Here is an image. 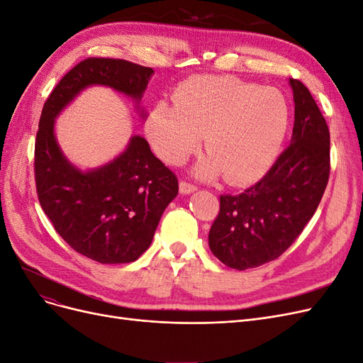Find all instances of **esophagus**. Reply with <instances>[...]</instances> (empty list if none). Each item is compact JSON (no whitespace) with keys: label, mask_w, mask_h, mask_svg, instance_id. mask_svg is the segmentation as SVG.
<instances>
[{"label":"esophagus","mask_w":363,"mask_h":363,"mask_svg":"<svg viewBox=\"0 0 363 363\" xmlns=\"http://www.w3.org/2000/svg\"><path fill=\"white\" fill-rule=\"evenodd\" d=\"M196 190H197V186L194 184H190V182H186V181H181L179 182V191L182 194H191Z\"/></svg>","instance_id":"obj_1"}]
</instances>
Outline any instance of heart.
I'll return each instance as SVG.
<instances>
[{"label":"heart","instance_id":"b5f03b06","mask_svg":"<svg viewBox=\"0 0 363 363\" xmlns=\"http://www.w3.org/2000/svg\"><path fill=\"white\" fill-rule=\"evenodd\" d=\"M284 94L232 76H194L178 86L173 104L158 103L146 131L158 157L182 164L202 136L209 152L196 169L202 178L225 174L247 182L271 163L289 127Z\"/></svg>","mask_w":363,"mask_h":363}]
</instances>
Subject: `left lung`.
<instances>
[{"mask_svg":"<svg viewBox=\"0 0 363 363\" xmlns=\"http://www.w3.org/2000/svg\"><path fill=\"white\" fill-rule=\"evenodd\" d=\"M291 143L264 177L238 196H220L208 235L213 256L238 271L278 259L311 220L330 173V134L311 92L290 79Z\"/></svg>","mask_w":363,"mask_h":363,"instance_id":"1","label":"left lung"}]
</instances>
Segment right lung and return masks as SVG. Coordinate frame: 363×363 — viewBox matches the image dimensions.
Instances as JSON below:
<instances>
[{
	"label": "right lung",
	"instance_id": "obj_1",
	"mask_svg": "<svg viewBox=\"0 0 363 363\" xmlns=\"http://www.w3.org/2000/svg\"><path fill=\"white\" fill-rule=\"evenodd\" d=\"M154 70L125 60L86 58L45 101L34 150L38 202L53 229L74 251L99 263L138 260L150 248L161 216L178 194V178L143 138L133 136L111 163L80 172L53 134L57 115L89 85H106L140 100Z\"/></svg>",
	"mask_w": 363,
	"mask_h": 363
}]
</instances>
